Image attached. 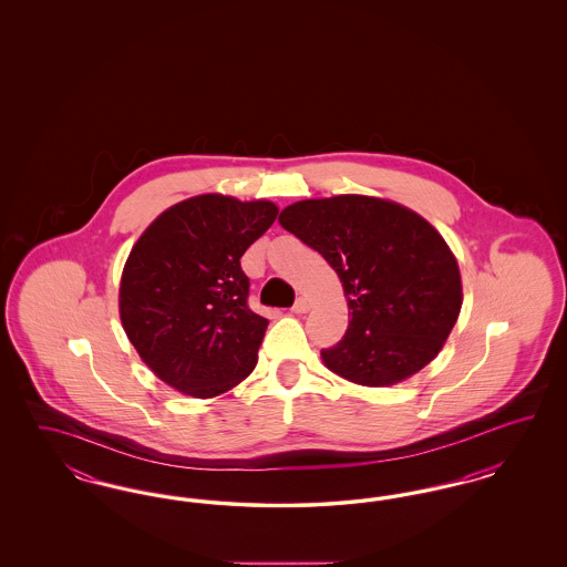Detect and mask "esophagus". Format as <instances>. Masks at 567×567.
<instances>
[{
    "instance_id": "obj_1",
    "label": "esophagus",
    "mask_w": 567,
    "mask_h": 567,
    "mask_svg": "<svg viewBox=\"0 0 567 567\" xmlns=\"http://www.w3.org/2000/svg\"><path fill=\"white\" fill-rule=\"evenodd\" d=\"M296 315H306L308 310H310V301L306 299V297H297L296 303H293V308H291Z\"/></svg>"
}]
</instances>
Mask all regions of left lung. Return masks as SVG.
I'll return each instance as SVG.
<instances>
[{
    "label": "left lung",
    "mask_w": 567,
    "mask_h": 567,
    "mask_svg": "<svg viewBox=\"0 0 567 567\" xmlns=\"http://www.w3.org/2000/svg\"><path fill=\"white\" fill-rule=\"evenodd\" d=\"M278 220L321 252L344 287L351 323L321 351L331 372L389 386L444 347L461 310V276L449 244L423 216L386 199L338 195L297 202Z\"/></svg>",
    "instance_id": "1"
}]
</instances>
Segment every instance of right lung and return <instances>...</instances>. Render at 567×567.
<instances>
[{"mask_svg": "<svg viewBox=\"0 0 567 567\" xmlns=\"http://www.w3.org/2000/svg\"><path fill=\"white\" fill-rule=\"evenodd\" d=\"M271 202L199 195L165 210L121 278V321L144 363L181 393L215 398L248 377L268 319L248 308L240 259L276 220Z\"/></svg>", "mask_w": 567, "mask_h": 567, "instance_id": "add662e5", "label": "right lung"}]
</instances>
